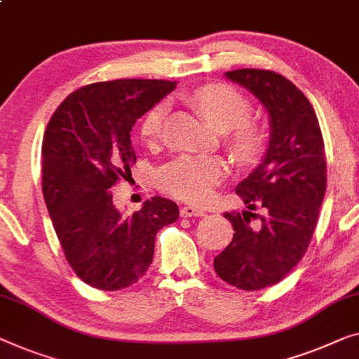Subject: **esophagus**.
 <instances>
[{
  "mask_svg": "<svg viewBox=\"0 0 359 359\" xmlns=\"http://www.w3.org/2000/svg\"><path fill=\"white\" fill-rule=\"evenodd\" d=\"M180 214H181V217H204L205 212L201 210V209H197V207L184 205V207H181Z\"/></svg>",
  "mask_w": 359,
  "mask_h": 359,
  "instance_id": "obj_1",
  "label": "esophagus"
}]
</instances>
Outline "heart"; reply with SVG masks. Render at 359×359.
Here are the masks:
<instances>
[{
  "label": "heart",
  "mask_w": 359,
  "mask_h": 359,
  "mask_svg": "<svg viewBox=\"0 0 359 359\" xmlns=\"http://www.w3.org/2000/svg\"><path fill=\"white\" fill-rule=\"evenodd\" d=\"M192 100L218 131H230L228 144L236 158L241 162H252L257 158L264 145V136L257 128L246 124V119L251 115V103L240 92L222 84H210L197 90ZM165 115V103H158L145 113L141 123L144 142L154 144L158 141ZM225 173L226 167L220 158L181 155L160 170L158 183L171 196L199 202L210 196L212 189Z\"/></svg>",
  "instance_id": "b5f03b06"
}]
</instances>
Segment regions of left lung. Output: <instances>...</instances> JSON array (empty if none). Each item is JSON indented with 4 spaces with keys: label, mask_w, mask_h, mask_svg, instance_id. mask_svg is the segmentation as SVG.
Here are the masks:
<instances>
[{
    "label": "left lung",
    "mask_w": 359,
    "mask_h": 359,
    "mask_svg": "<svg viewBox=\"0 0 359 359\" xmlns=\"http://www.w3.org/2000/svg\"><path fill=\"white\" fill-rule=\"evenodd\" d=\"M225 77L262 103L270 124L261 163L236 186L248 210L226 212L235 233L214 259L218 277L252 292L278 283L309 246L327 186L324 141L313 105L293 82L264 69L228 71ZM256 208L262 216L252 214Z\"/></svg>",
    "instance_id": "8db88e82"
}]
</instances>
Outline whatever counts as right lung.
Returning a JSON list of instances; mask_svg holds the SVG:
<instances>
[{
    "mask_svg": "<svg viewBox=\"0 0 359 359\" xmlns=\"http://www.w3.org/2000/svg\"><path fill=\"white\" fill-rule=\"evenodd\" d=\"M176 82L118 79L72 92L43 137L41 191L69 266L90 287L128 288L147 272L155 235L180 217L173 201L155 196L124 215L113 186L131 176L137 118L173 92Z\"/></svg>",
    "mask_w": 359,
    "mask_h": 359,
    "instance_id": "1",
    "label": "right lung"
}]
</instances>
